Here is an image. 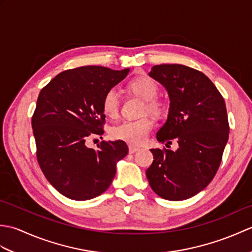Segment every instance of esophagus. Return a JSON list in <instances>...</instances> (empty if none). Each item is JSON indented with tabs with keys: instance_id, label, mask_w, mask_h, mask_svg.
Returning a JSON list of instances; mask_svg holds the SVG:
<instances>
[{
	"instance_id": "1",
	"label": "esophagus",
	"mask_w": 252,
	"mask_h": 252,
	"mask_svg": "<svg viewBox=\"0 0 252 252\" xmlns=\"http://www.w3.org/2000/svg\"><path fill=\"white\" fill-rule=\"evenodd\" d=\"M140 151V148L138 147H134V146H129V153L130 154H134L136 152Z\"/></svg>"
}]
</instances>
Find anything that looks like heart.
<instances>
[{
    "label": "heart",
    "mask_w": 252,
    "mask_h": 252,
    "mask_svg": "<svg viewBox=\"0 0 252 252\" xmlns=\"http://www.w3.org/2000/svg\"><path fill=\"white\" fill-rule=\"evenodd\" d=\"M127 90L138 97L145 100L142 112H149L160 116L164 111V104L157 99L159 92L158 84L148 76H137L127 83ZM103 111L106 116L115 118L119 114L120 97L116 89H109L103 97ZM154 120L149 117H142L134 120H125L112 126L111 136L115 140L123 141L131 145H142L145 143L149 133L154 129Z\"/></svg>",
    "instance_id": "b5f03b06"
}]
</instances>
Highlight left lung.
<instances>
[{
	"mask_svg": "<svg viewBox=\"0 0 252 252\" xmlns=\"http://www.w3.org/2000/svg\"><path fill=\"white\" fill-rule=\"evenodd\" d=\"M168 91L167 122L157 140L179 148L151 149L154 161L146 171L152 189L163 199L179 201L206 189L220 167L228 140L225 101L202 72L179 63L156 65L148 73Z\"/></svg>",
	"mask_w": 252,
	"mask_h": 252,
	"instance_id": "obj_1",
	"label": "left lung"
}]
</instances>
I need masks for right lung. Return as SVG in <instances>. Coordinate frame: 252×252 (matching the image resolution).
<instances>
[{
  "label": "right lung",
  "instance_id": "obj_1",
  "mask_svg": "<svg viewBox=\"0 0 252 252\" xmlns=\"http://www.w3.org/2000/svg\"><path fill=\"white\" fill-rule=\"evenodd\" d=\"M129 71L83 66L58 73L41 90L31 121L36 159L46 180L65 197L88 200L103 194L117 162L126 156L123 141H101L97 149L85 141L104 134L103 97Z\"/></svg>",
  "mask_w": 252,
  "mask_h": 252
}]
</instances>
